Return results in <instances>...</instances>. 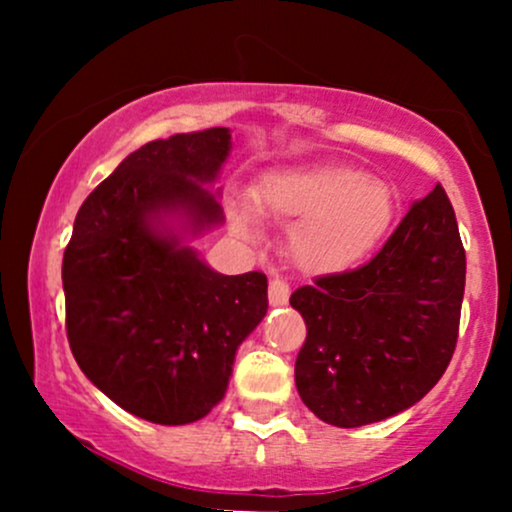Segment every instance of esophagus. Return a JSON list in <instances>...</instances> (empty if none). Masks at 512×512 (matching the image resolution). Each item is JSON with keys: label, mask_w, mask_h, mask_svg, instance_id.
Segmentation results:
<instances>
[{"label": "esophagus", "mask_w": 512, "mask_h": 512, "mask_svg": "<svg viewBox=\"0 0 512 512\" xmlns=\"http://www.w3.org/2000/svg\"><path fill=\"white\" fill-rule=\"evenodd\" d=\"M289 293H291V289H289V281L284 279V276H272V279H269V303L272 305H284L286 301H289Z\"/></svg>", "instance_id": "esophagus-1"}]
</instances>
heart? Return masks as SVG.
<instances>
[{
    "instance_id": "b5f03b06",
    "label": "heart",
    "mask_w": 512,
    "mask_h": 512,
    "mask_svg": "<svg viewBox=\"0 0 512 512\" xmlns=\"http://www.w3.org/2000/svg\"><path fill=\"white\" fill-rule=\"evenodd\" d=\"M257 207L293 223L289 250L305 269H342L368 255L385 236L395 199L383 180L342 166H315L272 175L257 187ZM233 221L255 236V216L233 207Z\"/></svg>"
}]
</instances>
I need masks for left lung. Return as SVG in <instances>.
<instances>
[{
	"instance_id": "1",
	"label": "left lung",
	"mask_w": 512,
	"mask_h": 512,
	"mask_svg": "<svg viewBox=\"0 0 512 512\" xmlns=\"http://www.w3.org/2000/svg\"><path fill=\"white\" fill-rule=\"evenodd\" d=\"M464 274L455 211L436 185L366 264L293 291L308 327L296 358L305 407L356 428L419 402L455 354Z\"/></svg>"
}]
</instances>
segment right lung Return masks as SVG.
<instances>
[{"label": "right lung", "instance_id": "obj_1", "mask_svg": "<svg viewBox=\"0 0 512 512\" xmlns=\"http://www.w3.org/2000/svg\"><path fill=\"white\" fill-rule=\"evenodd\" d=\"M228 151L226 127L144 144L86 197L64 250L69 349L103 395L151 424L207 416L267 313V276L214 272L163 226L173 214L192 233L221 221L202 182Z\"/></svg>", "mask_w": 512, "mask_h": 512}]
</instances>
